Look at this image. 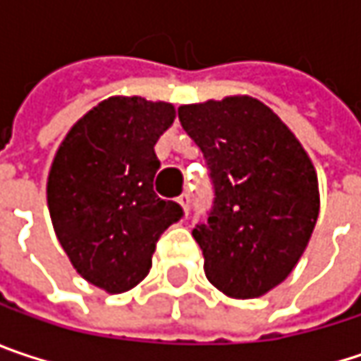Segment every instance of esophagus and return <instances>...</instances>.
Returning <instances> with one entry per match:
<instances>
[{
    "label": "esophagus",
    "instance_id": "34e87169",
    "mask_svg": "<svg viewBox=\"0 0 361 361\" xmlns=\"http://www.w3.org/2000/svg\"><path fill=\"white\" fill-rule=\"evenodd\" d=\"M178 205L183 207L185 214H189V205H191V197H189V193H183L178 197Z\"/></svg>",
    "mask_w": 361,
    "mask_h": 361
}]
</instances>
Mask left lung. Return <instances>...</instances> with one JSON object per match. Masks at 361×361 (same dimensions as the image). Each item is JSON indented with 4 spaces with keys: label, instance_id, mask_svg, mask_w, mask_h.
<instances>
[{
    "label": "left lung",
    "instance_id": "obj_1",
    "mask_svg": "<svg viewBox=\"0 0 361 361\" xmlns=\"http://www.w3.org/2000/svg\"><path fill=\"white\" fill-rule=\"evenodd\" d=\"M178 118L209 166L214 207L193 230L212 286L259 298L279 286L306 250L321 195L317 170L267 104L226 96L178 106Z\"/></svg>",
    "mask_w": 361,
    "mask_h": 361
}]
</instances>
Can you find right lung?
I'll list each match as a JSON object with an SVG mask.
<instances>
[{"mask_svg": "<svg viewBox=\"0 0 361 361\" xmlns=\"http://www.w3.org/2000/svg\"><path fill=\"white\" fill-rule=\"evenodd\" d=\"M174 116L170 102L111 96L67 131L53 158L47 205L57 240L73 269L109 294L142 281L160 234L183 216L154 193V145Z\"/></svg>", "mask_w": 361, "mask_h": 361, "instance_id": "right-lung-1", "label": "right lung"}]
</instances>
